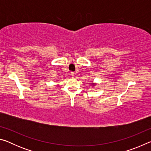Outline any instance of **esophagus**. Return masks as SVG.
Instances as JSON below:
<instances>
[{"mask_svg": "<svg viewBox=\"0 0 151 151\" xmlns=\"http://www.w3.org/2000/svg\"><path fill=\"white\" fill-rule=\"evenodd\" d=\"M70 75L72 76V77H74V76H75V73H74V72H71L70 73Z\"/></svg>", "mask_w": 151, "mask_h": 151, "instance_id": "obj_1", "label": "esophagus"}]
</instances>
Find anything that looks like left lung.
Returning a JSON list of instances; mask_svg holds the SVG:
<instances>
[{"mask_svg":"<svg viewBox=\"0 0 151 151\" xmlns=\"http://www.w3.org/2000/svg\"><path fill=\"white\" fill-rule=\"evenodd\" d=\"M92 85H93V86H94V85H94V83H92Z\"/></svg>","mask_w":151,"mask_h":151,"instance_id":"8db88e82","label":"left lung"}]
</instances>
